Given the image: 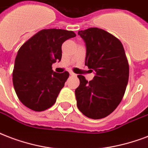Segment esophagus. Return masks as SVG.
<instances>
[{
	"label": "esophagus",
	"mask_w": 148,
	"mask_h": 148,
	"mask_svg": "<svg viewBox=\"0 0 148 148\" xmlns=\"http://www.w3.org/2000/svg\"><path fill=\"white\" fill-rule=\"evenodd\" d=\"M69 74H70L71 75H76V74H75V73H73V71H69Z\"/></svg>",
	"instance_id": "esophagus-1"
}]
</instances>
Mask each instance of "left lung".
I'll use <instances>...</instances> for the list:
<instances>
[{
  "instance_id": "left-lung-1",
  "label": "left lung",
  "mask_w": 148,
  "mask_h": 148,
  "mask_svg": "<svg viewBox=\"0 0 148 148\" xmlns=\"http://www.w3.org/2000/svg\"><path fill=\"white\" fill-rule=\"evenodd\" d=\"M86 42L85 65L94 70L88 82L79 75V86L75 90L77 106L86 116L94 120L110 115L120 104L129 79V64L121 42L98 27L79 31Z\"/></svg>"
}]
</instances>
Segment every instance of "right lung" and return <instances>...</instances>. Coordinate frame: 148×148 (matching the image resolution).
Listing matches in <instances>:
<instances>
[{
    "instance_id": "obj_1",
    "label": "right lung",
    "mask_w": 148,
    "mask_h": 148,
    "mask_svg": "<svg viewBox=\"0 0 148 148\" xmlns=\"http://www.w3.org/2000/svg\"><path fill=\"white\" fill-rule=\"evenodd\" d=\"M74 37L73 31L43 29L21 46L12 79L18 99L27 108L40 112L55 104L69 73L53 72L51 66L61 61L62 43Z\"/></svg>"
}]
</instances>
